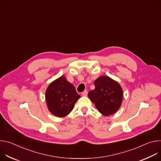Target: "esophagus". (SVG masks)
I'll use <instances>...</instances> for the list:
<instances>
[{"label": "esophagus", "instance_id": "esophagus-1", "mask_svg": "<svg viewBox=\"0 0 161 161\" xmlns=\"http://www.w3.org/2000/svg\"><path fill=\"white\" fill-rule=\"evenodd\" d=\"M87 94H88V91L86 90H85V91H83L82 92V95L83 96H87Z\"/></svg>", "mask_w": 161, "mask_h": 161}]
</instances>
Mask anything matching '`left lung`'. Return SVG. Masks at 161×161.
Listing matches in <instances>:
<instances>
[{
    "label": "left lung",
    "mask_w": 161,
    "mask_h": 161,
    "mask_svg": "<svg viewBox=\"0 0 161 161\" xmlns=\"http://www.w3.org/2000/svg\"><path fill=\"white\" fill-rule=\"evenodd\" d=\"M95 89L88 96L99 111L105 116L115 113L120 107L123 92L120 85L108 76H103L94 81Z\"/></svg>",
    "instance_id": "1"
}]
</instances>
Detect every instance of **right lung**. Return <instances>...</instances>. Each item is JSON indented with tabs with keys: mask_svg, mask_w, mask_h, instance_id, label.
<instances>
[{
	"mask_svg": "<svg viewBox=\"0 0 161 161\" xmlns=\"http://www.w3.org/2000/svg\"><path fill=\"white\" fill-rule=\"evenodd\" d=\"M45 97L50 111L58 117H64L73 110L80 96L75 86L61 76L48 86Z\"/></svg>",
	"mask_w": 161,
	"mask_h": 161,
	"instance_id": "1",
	"label": "right lung"
}]
</instances>
